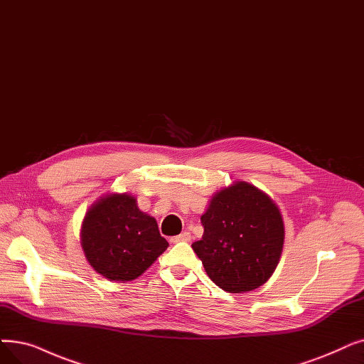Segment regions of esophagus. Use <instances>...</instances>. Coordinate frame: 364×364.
Wrapping results in <instances>:
<instances>
[{
	"label": "esophagus",
	"instance_id": "obj_1",
	"mask_svg": "<svg viewBox=\"0 0 364 364\" xmlns=\"http://www.w3.org/2000/svg\"><path fill=\"white\" fill-rule=\"evenodd\" d=\"M191 238H192L191 233H188V232H183V233H180L178 236H173V238H171L169 241H171L172 244H177V242H188V241H191Z\"/></svg>",
	"mask_w": 364,
	"mask_h": 364
}]
</instances>
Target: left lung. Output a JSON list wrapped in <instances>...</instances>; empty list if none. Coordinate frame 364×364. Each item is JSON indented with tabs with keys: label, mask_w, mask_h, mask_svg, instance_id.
Returning a JSON list of instances; mask_svg holds the SVG:
<instances>
[{
	"label": "left lung",
	"mask_w": 364,
	"mask_h": 364,
	"mask_svg": "<svg viewBox=\"0 0 364 364\" xmlns=\"http://www.w3.org/2000/svg\"><path fill=\"white\" fill-rule=\"evenodd\" d=\"M192 248L205 272L229 293L256 290L272 277L284 247V221L272 198L247 181L217 191Z\"/></svg>",
	"instance_id": "left-lung-1"
}]
</instances>
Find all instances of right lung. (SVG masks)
<instances>
[{"label":"right lung","instance_id":"1","mask_svg":"<svg viewBox=\"0 0 364 364\" xmlns=\"http://www.w3.org/2000/svg\"><path fill=\"white\" fill-rule=\"evenodd\" d=\"M80 242L101 277L128 282L143 275L168 248L154 217L141 211L132 193H105L85 214Z\"/></svg>","mask_w":364,"mask_h":364}]
</instances>
